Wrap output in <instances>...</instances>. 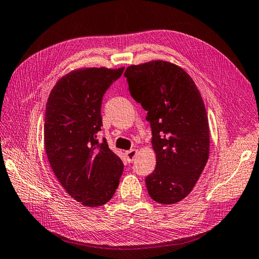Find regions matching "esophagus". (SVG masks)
I'll list each match as a JSON object with an SVG mask.
<instances>
[{"label": "esophagus", "mask_w": 259, "mask_h": 259, "mask_svg": "<svg viewBox=\"0 0 259 259\" xmlns=\"http://www.w3.org/2000/svg\"><path fill=\"white\" fill-rule=\"evenodd\" d=\"M136 154H137V151L136 149H131V151H127L125 153V157H126V160H127L128 163H132L134 160V158H135V156H136Z\"/></svg>", "instance_id": "esophagus-1"}]
</instances>
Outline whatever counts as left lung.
Here are the masks:
<instances>
[{
  "instance_id": "left-lung-1",
  "label": "left lung",
  "mask_w": 259,
  "mask_h": 259,
  "mask_svg": "<svg viewBox=\"0 0 259 259\" xmlns=\"http://www.w3.org/2000/svg\"><path fill=\"white\" fill-rule=\"evenodd\" d=\"M132 97L147 111L156 167L145 178L155 202L170 205L185 198L207 163L209 127L198 89L175 64L152 61L124 73Z\"/></svg>"
}]
</instances>
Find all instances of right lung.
<instances>
[{
  "label": "right lung",
  "mask_w": 259,
  "mask_h": 259,
  "mask_svg": "<svg viewBox=\"0 0 259 259\" xmlns=\"http://www.w3.org/2000/svg\"><path fill=\"white\" fill-rule=\"evenodd\" d=\"M124 67H90L63 76L52 90L44 123L45 151L66 193L89 207L106 204L116 191L124 165L97 140L102 100Z\"/></svg>",
  "instance_id": "obj_1"
}]
</instances>
